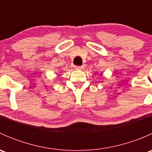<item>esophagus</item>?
I'll list each match as a JSON object with an SVG mask.
<instances>
[{
	"label": "esophagus",
	"mask_w": 152,
	"mask_h": 152,
	"mask_svg": "<svg viewBox=\"0 0 152 152\" xmlns=\"http://www.w3.org/2000/svg\"><path fill=\"white\" fill-rule=\"evenodd\" d=\"M75 68H76V70H82V69L83 68V67L82 66H75Z\"/></svg>",
	"instance_id": "34e87169"
}]
</instances>
